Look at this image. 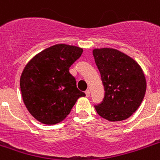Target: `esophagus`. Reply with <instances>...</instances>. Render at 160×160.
<instances>
[{"label": "esophagus", "mask_w": 160, "mask_h": 160, "mask_svg": "<svg viewBox=\"0 0 160 160\" xmlns=\"http://www.w3.org/2000/svg\"><path fill=\"white\" fill-rule=\"evenodd\" d=\"M85 96H86V97H89V96H90V91H89V90H87V91H85Z\"/></svg>", "instance_id": "1"}]
</instances>
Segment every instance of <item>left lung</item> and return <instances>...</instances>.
<instances>
[{"label": "left lung", "mask_w": 160, "mask_h": 160, "mask_svg": "<svg viewBox=\"0 0 160 160\" xmlns=\"http://www.w3.org/2000/svg\"><path fill=\"white\" fill-rule=\"evenodd\" d=\"M95 62L104 85V98L96 112L111 122L125 120L135 112L146 92V80L136 61L114 48H96Z\"/></svg>", "instance_id": "left-lung-1"}]
</instances>
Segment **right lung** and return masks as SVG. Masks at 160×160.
Returning <instances> with one entry per match:
<instances>
[{
  "label": "right lung",
  "instance_id": "add662e5",
  "mask_svg": "<svg viewBox=\"0 0 160 160\" xmlns=\"http://www.w3.org/2000/svg\"><path fill=\"white\" fill-rule=\"evenodd\" d=\"M82 53L81 48L56 44L38 53L25 66L20 79L23 102L40 122L58 123L78 98L85 96L69 71Z\"/></svg>",
  "mask_w": 160,
  "mask_h": 160
}]
</instances>
